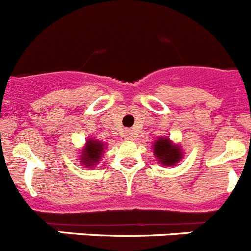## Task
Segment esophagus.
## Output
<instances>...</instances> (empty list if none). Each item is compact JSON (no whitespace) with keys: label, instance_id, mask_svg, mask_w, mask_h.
Segmentation results:
<instances>
[{"label":"esophagus","instance_id":"esophagus-1","mask_svg":"<svg viewBox=\"0 0 251 251\" xmlns=\"http://www.w3.org/2000/svg\"><path fill=\"white\" fill-rule=\"evenodd\" d=\"M133 136L134 132L132 129H127L124 132V138H126V140H133Z\"/></svg>","mask_w":251,"mask_h":251}]
</instances>
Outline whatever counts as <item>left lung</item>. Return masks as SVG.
<instances>
[{
	"label": "left lung",
	"instance_id": "1",
	"mask_svg": "<svg viewBox=\"0 0 251 251\" xmlns=\"http://www.w3.org/2000/svg\"><path fill=\"white\" fill-rule=\"evenodd\" d=\"M153 155L162 166H176L183 160L184 152L180 145L174 143L169 137H158L152 145Z\"/></svg>",
	"mask_w": 251,
	"mask_h": 251
}]
</instances>
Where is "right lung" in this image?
Masks as SVG:
<instances>
[{
    "label": "right lung",
    "instance_id": "obj_1",
    "mask_svg": "<svg viewBox=\"0 0 251 251\" xmlns=\"http://www.w3.org/2000/svg\"><path fill=\"white\" fill-rule=\"evenodd\" d=\"M106 149L105 143L101 141H98L96 138H87L85 142V146L80 151V164L86 169H94L99 164L104 155V150Z\"/></svg>",
    "mask_w": 251,
    "mask_h": 251
}]
</instances>
